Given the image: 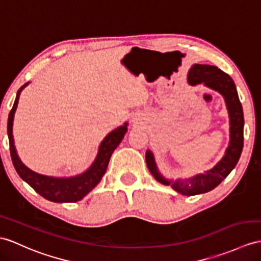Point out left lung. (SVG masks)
Returning a JSON list of instances; mask_svg holds the SVG:
<instances>
[{"label":"left lung","mask_w":261,"mask_h":261,"mask_svg":"<svg viewBox=\"0 0 261 261\" xmlns=\"http://www.w3.org/2000/svg\"><path fill=\"white\" fill-rule=\"evenodd\" d=\"M187 82L192 86L204 84L224 97L229 116V144L225 150V155L213 168L204 173L197 174L190 178L176 180L168 179L161 174L151 150L147 149L145 158L150 174L157 181L171 186L181 195L194 196L208 193L217 187L237 165L244 147V113L232 79L217 66L194 64L188 72Z\"/></svg>","instance_id":"8db88e82"}]
</instances>
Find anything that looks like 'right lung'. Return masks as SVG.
Wrapping results in <instances>:
<instances>
[{"label":"right lung","mask_w":261,"mask_h":261,"mask_svg":"<svg viewBox=\"0 0 261 261\" xmlns=\"http://www.w3.org/2000/svg\"><path fill=\"white\" fill-rule=\"evenodd\" d=\"M30 84V82L25 83L17 91L13 107L9 114L8 119V136L10 142V152L13 162L14 168L18 176L28 182L37 194H40L44 198L53 202H75L84 198L93 188L100 181L105 171L109 166L111 156L113 151L116 149L119 143L127 132L128 123L125 122L122 126L117 127L105 136L100 142L97 155L94 162L82 174L71 177H53L35 173L29 167L25 166L17 155L13 138V120L17 109L20 95L25 87Z\"/></svg>","instance_id":"add662e5"}]
</instances>
